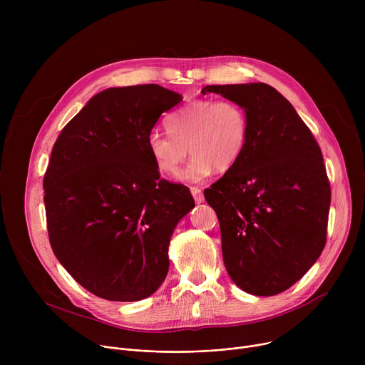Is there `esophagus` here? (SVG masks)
Here are the masks:
<instances>
[{"label": "esophagus", "instance_id": "esophagus-1", "mask_svg": "<svg viewBox=\"0 0 365 365\" xmlns=\"http://www.w3.org/2000/svg\"><path fill=\"white\" fill-rule=\"evenodd\" d=\"M190 192H192V196H193L196 203H202L205 200L203 193H202V190L199 187H190Z\"/></svg>", "mask_w": 365, "mask_h": 365}]
</instances>
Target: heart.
I'll return each mask as SVG.
<instances>
[{"label":"heart","instance_id":"obj_1","mask_svg":"<svg viewBox=\"0 0 365 365\" xmlns=\"http://www.w3.org/2000/svg\"><path fill=\"white\" fill-rule=\"evenodd\" d=\"M169 134L153 130L147 147L158 170L175 176L189 153L193 158L180 173L185 182H202L214 169L232 168L247 145L248 117L240 103L224 99H196L166 121Z\"/></svg>","mask_w":365,"mask_h":365}]
</instances>
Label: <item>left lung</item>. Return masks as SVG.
<instances>
[{
    "mask_svg": "<svg viewBox=\"0 0 365 365\" xmlns=\"http://www.w3.org/2000/svg\"><path fill=\"white\" fill-rule=\"evenodd\" d=\"M248 117L238 162L205 190L220 221L222 257L247 293L274 296L302 279L325 242L331 185L322 151L292 103L267 83L207 85Z\"/></svg>",
    "mask_w": 365,
    "mask_h": 365,
    "instance_id": "8db88e82",
    "label": "left lung"
}]
</instances>
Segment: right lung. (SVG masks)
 Listing matches in <instances>:
<instances>
[{"label":"right lung","mask_w":365,"mask_h":365,"mask_svg":"<svg viewBox=\"0 0 365 365\" xmlns=\"http://www.w3.org/2000/svg\"><path fill=\"white\" fill-rule=\"evenodd\" d=\"M182 95L147 83L92 96L58 137L43 179L48 241L88 292L135 302L160 287L169 242L195 206L160 179L147 137Z\"/></svg>","instance_id":"obj_1"}]
</instances>
